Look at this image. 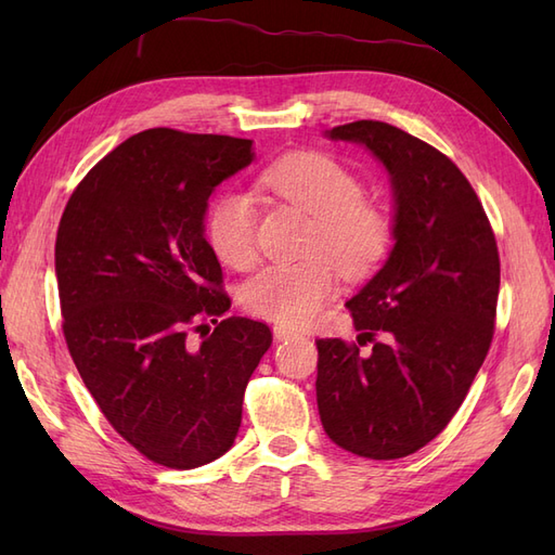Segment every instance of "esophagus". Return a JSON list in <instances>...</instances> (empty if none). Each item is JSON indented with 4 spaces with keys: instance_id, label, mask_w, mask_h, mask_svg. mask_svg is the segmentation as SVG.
<instances>
[{
    "instance_id": "obj_1",
    "label": "esophagus",
    "mask_w": 555,
    "mask_h": 555,
    "mask_svg": "<svg viewBox=\"0 0 555 555\" xmlns=\"http://www.w3.org/2000/svg\"><path fill=\"white\" fill-rule=\"evenodd\" d=\"M273 335H275V340H289V338H296V331L294 328H289V326H275L273 328Z\"/></svg>"
}]
</instances>
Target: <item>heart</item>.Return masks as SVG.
I'll return each mask as SVG.
<instances>
[{
	"label": "heart",
	"instance_id": "b5f03b06",
	"mask_svg": "<svg viewBox=\"0 0 555 555\" xmlns=\"http://www.w3.org/2000/svg\"><path fill=\"white\" fill-rule=\"evenodd\" d=\"M259 188L314 217L310 251L298 263L266 266L243 287V306L280 326L310 324L338 284V271L361 278L384 259L391 243L386 215L363 201V182L322 153H292L266 166ZM259 210L247 192H227L208 217V238L224 263L249 268L257 261ZM336 263L333 264L325 255Z\"/></svg>",
	"mask_w": 555,
	"mask_h": 555
}]
</instances>
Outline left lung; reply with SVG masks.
<instances>
[{
  "mask_svg": "<svg viewBox=\"0 0 555 555\" xmlns=\"http://www.w3.org/2000/svg\"><path fill=\"white\" fill-rule=\"evenodd\" d=\"M326 137L363 145L389 173L393 247L347 300L357 345L317 340L319 418L345 451L402 459L447 428L489 354L498 245L473 184L440 150L379 120ZM367 341L372 354L361 356Z\"/></svg>",
  "mask_w": 555,
  "mask_h": 555,
  "instance_id": "obj_1",
  "label": "left lung"
}]
</instances>
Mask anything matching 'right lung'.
<instances>
[{"instance_id":"1","label":"right lung","mask_w":555,"mask_h":555,"mask_svg":"<svg viewBox=\"0 0 555 555\" xmlns=\"http://www.w3.org/2000/svg\"><path fill=\"white\" fill-rule=\"evenodd\" d=\"M251 159L247 139L147 129L80 180L60 220L69 354L108 424L173 469L231 449L245 386L273 343L255 319H220L231 300L204 224L217 184Z\"/></svg>"}]
</instances>
